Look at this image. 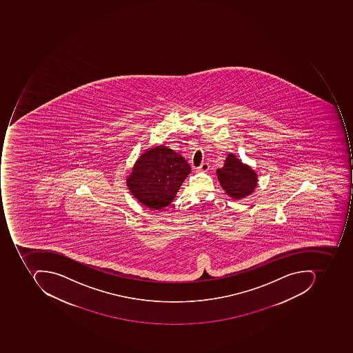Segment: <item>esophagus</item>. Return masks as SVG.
<instances>
[{
    "instance_id": "esophagus-1",
    "label": "esophagus",
    "mask_w": 353,
    "mask_h": 353,
    "mask_svg": "<svg viewBox=\"0 0 353 353\" xmlns=\"http://www.w3.org/2000/svg\"><path fill=\"white\" fill-rule=\"evenodd\" d=\"M210 165L207 162H203V163L201 164V166L199 168V172H208L209 171Z\"/></svg>"
}]
</instances>
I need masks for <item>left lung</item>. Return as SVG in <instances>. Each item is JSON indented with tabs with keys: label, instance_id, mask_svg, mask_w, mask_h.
I'll return each mask as SVG.
<instances>
[{
	"label": "left lung",
	"instance_id": "1",
	"mask_svg": "<svg viewBox=\"0 0 353 353\" xmlns=\"http://www.w3.org/2000/svg\"><path fill=\"white\" fill-rule=\"evenodd\" d=\"M216 175L227 195L238 201L250 195L258 185L256 172L233 154L227 156L223 168H217Z\"/></svg>",
	"mask_w": 353,
	"mask_h": 353
}]
</instances>
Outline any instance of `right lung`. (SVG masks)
Wrapping results in <instances>:
<instances>
[{
	"mask_svg": "<svg viewBox=\"0 0 353 353\" xmlns=\"http://www.w3.org/2000/svg\"><path fill=\"white\" fill-rule=\"evenodd\" d=\"M190 173L191 166L181 154L156 146L141 154L126 183L134 199L150 209L160 210L175 199Z\"/></svg>",
	"mask_w": 353,
	"mask_h": 353,
	"instance_id": "obj_1",
	"label": "right lung"
}]
</instances>
